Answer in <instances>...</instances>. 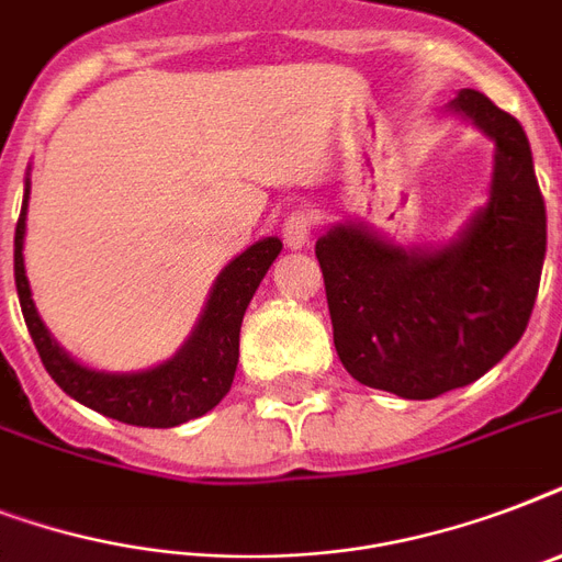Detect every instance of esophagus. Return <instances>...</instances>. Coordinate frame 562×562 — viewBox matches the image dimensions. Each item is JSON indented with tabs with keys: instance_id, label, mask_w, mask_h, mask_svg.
Masks as SVG:
<instances>
[{
	"instance_id": "esophagus-1",
	"label": "esophagus",
	"mask_w": 562,
	"mask_h": 562,
	"mask_svg": "<svg viewBox=\"0 0 562 562\" xmlns=\"http://www.w3.org/2000/svg\"><path fill=\"white\" fill-rule=\"evenodd\" d=\"M312 227H315V221L308 212H291L285 224H282V241L291 247V250H300V247L308 245V238H312Z\"/></svg>"
}]
</instances>
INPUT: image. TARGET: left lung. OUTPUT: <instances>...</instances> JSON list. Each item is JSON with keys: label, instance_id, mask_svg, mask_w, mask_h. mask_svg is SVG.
<instances>
[{"label": "left lung", "instance_id": "obj_1", "mask_svg": "<svg viewBox=\"0 0 562 562\" xmlns=\"http://www.w3.org/2000/svg\"><path fill=\"white\" fill-rule=\"evenodd\" d=\"M493 143L487 201L446 241L396 245L361 221L317 238L338 359L356 382L431 400L522 338L546 262V203L522 125L479 90L443 110Z\"/></svg>", "mask_w": 562, "mask_h": 562}]
</instances>
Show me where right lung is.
Masks as SVG:
<instances>
[{
	"label": "right lung",
	"mask_w": 562,
	"mask_h": 562,
	"mask_svg": "<svg viewBox=\"0 0 562 562\" xmlns=\"http://www.w3.org/2000/svg\"><path fill=\"white\" fill-rule=\"evenodd\" d=\"M29 198L31 166L25 171L22 210L16 233H13V280H16V297H20L31 341L37 347L43 368L55 379L57 387L104 417L143 428L180 426V423L203 417L206 411L215 408L229 393L238 364L241 317H245L268 268L280 256V238H259L221 268L192 333L175 350V356L154 368L110 373V370L87 368L83 361L72 359L55 341V335L48 333V326L43 324V317L34 306L29 277H25V254H22Z\"/></svg>",
	"instance_id": "obj_1"
}]
</instances>
